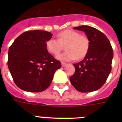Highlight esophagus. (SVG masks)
<instances>
[{
    "mask_svg": "<svg viewBox=\"0 0 122 122\" xmlns=\"http://www.w3.org/2000/svg\"><path fill=\"white\" fill-rule=\"evenodd\" d=\"M66 65H67V63H64V62H61V65H62V66L63 67H65Z\"/></svg>",
    "mask_w": 122,
    "mask_h": 122,
    "instance_id": "34e87169",
    "label": "esophagus"
}]
</instances>
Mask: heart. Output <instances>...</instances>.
<instances>
[{
	"label": "heart",
	"mask_w": 122,
	"mask_h": 122,
	"mask_svg": "<svg viewBox=\"0 0 122 122\" xmlns=\"http://www.w3.org/2000/svg\"><path fill=\"white\" fill-rule=\"evenodd\" d=\"M58 39H49L46 43V49L52 54H57L61 51L63 45H65L66 51L56 56L60 61H70L76 58L82 59L89 49V40L85 35L73 30H65L57 34Z\"/></svg>",
	"instance_id": "1"
}]
</instances>
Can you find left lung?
I'll list each match as a JSON object with an SVG mask.
<instances>
[{
	"label": "left lung",
	"mask_w": 122,
	"mask_h": 122,
	"mask_svg": "<svg viewBox=\"0 0 122 122\" xmlns=\"http://www.w3.org/2000/svg\"><path fill=\"white\" fill-rule=\"evenodd\" d=\"M84 31L89 40V49L82 61L74 64L75 72L70 77L79 92H90L104 85L112 71L113 51L104 33L95 28L82 25L73 28Z\"/></svg>",
	"instance_id": "1"
}]
</instances>
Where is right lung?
<instances>
[{"mask_svg":"<svg viewBox=\"0 0 122 122\" xmlns=\"http://www.w3.org/2000/svg\"><path fill=\"white\" fill-rule=\"evenodd\" d=\"M52 34L44 30H30L16 38L9 49V70L20 89L31 92H42L49 87L61 62L46 49Z\"/></svg>","mask_w":122,"mask_h":122,"instance_id":"add662e5","label":"right lung"}]
</instances>
